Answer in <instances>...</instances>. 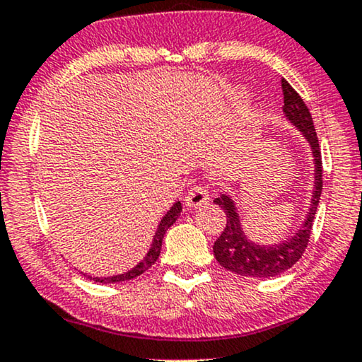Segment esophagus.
Listing matches in <instances>:
<instances>
[{"instance_id": "esophagus-1", "label": "esophagus", "mask_w": 362, "mask_h": 362, "mask_svg": "<svg viewBox=\"0 0 362 362\" xmlns=\"http://www.w3.org/2000/svg\"><path fill=\"white\" fill-rule=\"evenodd\" d=\"M208 203H209L208 191H206L204 187H201V186L192 187V189L187 192V196L185 199V204H186L187 209H199Z\"/></svg>"}]
</instances>
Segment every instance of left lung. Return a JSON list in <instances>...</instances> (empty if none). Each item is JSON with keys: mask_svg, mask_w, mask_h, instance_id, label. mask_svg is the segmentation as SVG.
<instances>
[{"mask_svg": "<svg viewBox=\"0 0 362 362\" xmlns=\"http://www.w3.org/2000/svg\"><path fill=\"white\" fill-rule=\"evenodd\" d=\"M284 93L283 112L286 119L294 126L303 138L308 141L313 153L314 161V191L306 219L299 226L293 236L283 239L273 244H259L246 236L243 229L241 216L238 213L236 203L226 192H223L219 198L214 199V204L224 209L226 213V228L221 236L216 239L213 252L224 269L233 271L234 274L247 276V278H276L283 274L289 267L301 259L304 250L308 247L309 236H311L314 214L317 211L319 199L322 191V161L321 149H319L317 134L314 129V123L308 106L304 105L301 96L294 91V88L283 79L281 81Z\"/></svg>", "mask_w": 362, "mask_h": 362, "instance_id": "8db88e82", "label": "left lung"}]
</instances>
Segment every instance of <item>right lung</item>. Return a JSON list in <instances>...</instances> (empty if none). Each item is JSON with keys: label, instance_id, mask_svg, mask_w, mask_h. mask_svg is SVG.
Here are the masks:
<instances>
[{"label": "right lung", "instance_id": "1", "mask_svg": "<svg viewBox=\"0 0 362 362\" xmlns=\"http://www.w3.org/2000/svg\"><path fill=\"white\" fill-rule=\"evenodd\" d=\"M181 211H182L181 201H176V203L171 206V209L163 216L161 221H159L156 233H154L151 247H149L146 256H144L143 259H141L134 267H131L129 271H126V273H123V274L107 276V278H98V276H89L86 273H81V274L84 276V278L96 281V283H103V284H115V283H121V281H129V279L138 278V276L143 274L144 271H148L149 267H151L154 262H156V259L159 257V252H161V244H163L164 234H166L168 229H170L173 224L176 223V219L180 218Z\"/></svg>", "mask_w": 362, "mask_h": 362}]
</instances>
